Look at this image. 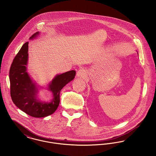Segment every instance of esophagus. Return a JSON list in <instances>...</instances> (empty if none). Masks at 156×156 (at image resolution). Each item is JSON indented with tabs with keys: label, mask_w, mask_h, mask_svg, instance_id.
<instances>
[{
	"label": "esophagus",
	"mask_w": 156,
	"mask_h": 156,
	"mask_svg": "<svg viewBox=\"0 0 156 156\" xmlns=\"http://www.w3.org/2000/svg\"><path fill=\"white\" fill-rule=\"evenodd\" d=\"M76 76L80 78H85L87 76V71L84 69H80L77 71Z\"/></svg>",
	"instance_id": "1"
}]
</instances>
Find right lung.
<instances>
[{
    "label": "right lung",
    "instance_id": "right-lung-1",
    "mask_svg": "<svg viewBox=\"0 0 156 156\" xmlns=\"http://www.w3.org/2000/svg\"><path fill=\"white\" fill-rule=\"evenodd\" d=\"M39 34H34L32 39ZM28 44L25 43L15 56L9 71L10 96L17 107L31 117L41 118L52 114L58 107L60 92L67 83L73 80L75 71H69L57 75L49 83L48 90L52 92L53 99L50 102L39 101L37 98V89L27 73Z\"/></svg>",
    "mask_w": 156,
    "mask_h": 156
}]
</instances>
